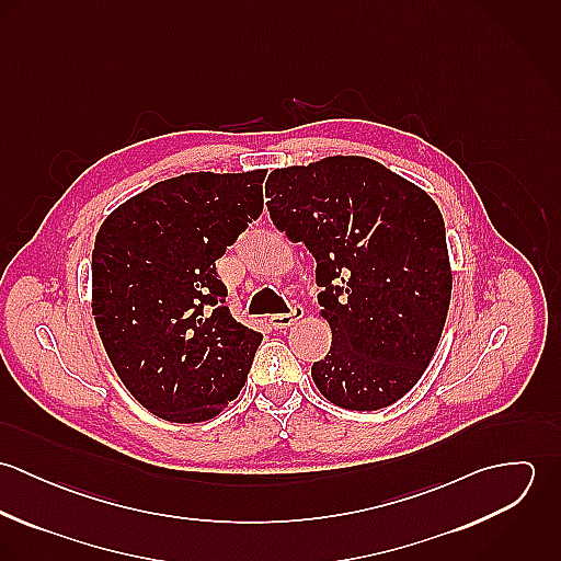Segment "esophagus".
Masks as SVG:
<instances>
[{
    "label": "esophagus",
    "mask_w": 561,
    "mask_h": 561,
    "mask_svg": "<svg viewBox=\"0 0 561 561\" xmlns=\"http://www.w3.org/2000/svg\"><path fill=\"white\" fill-rule=\"evenodd\" d=\"M302 316H305V309H302V307H291L289 313L272 316L270 323H272L274 328H289V325H294L296 321L302 320Z\"/></svg>",
    "instance_id": "34e87169"
}]
</instances>
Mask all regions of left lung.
I'll list each match as a JSON object with an SVG mask.
<instances>
[{"instance_id": "8db88e82", "label": "left lung", "mask_w": 561, "mask_h": 561, "mask_svg": "<svg viewBox=\"0 0 561 561\" xmlns=\"http://www.w3.org/2000/svg\"><path fill=\"white\" fill-rule=\"evenodd\" d=\"M278 231L313 252L332 345L311 376L347 410H380L423 376L451 300L436 203L387 165L334 156L276 168L265 183Z\"/></svg>"}]
</instances>
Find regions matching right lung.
Instances as JSON below:
<instances>
[{"instance_id":"1","label":"right lung","mask_w":561,"mask_h":561,"mask_svg":"<svg viewBox=\"0 0 561 561\" xmlns=\"http://www.w3.org/2000/svg\"><path fill=\"white\" fill-rule=\"evenodd\" d=\"M267 170L187 172L116 207L92 250V316L127 391L198 423L245 385L261 332L236 320L216 261L263 211Z\"/></svg>"}]
</instances>
